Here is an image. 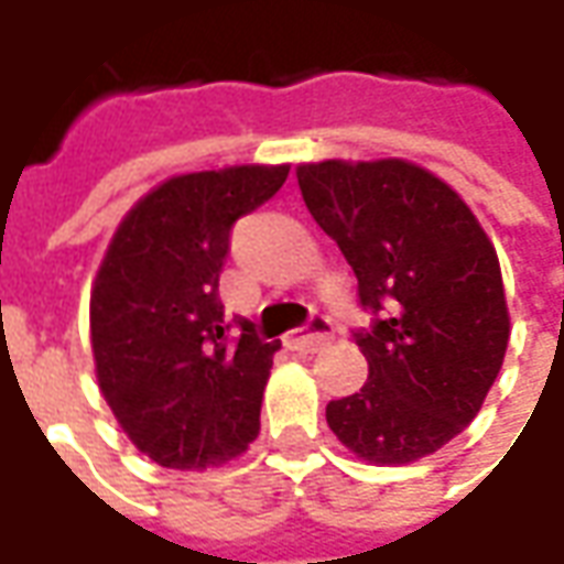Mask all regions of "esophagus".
<instances>
[{
    "mask_svg": "<svg viewBox=\"0 0 564 564\" xmlns=\"http://www.w3.org/2000/svg\"><path fill=\"white\" fill-rule=\"evenodd\" d=\"M332 341V326L326 317L311 319V329H295L286 335V347L299 354H317L319 347Z\"/></svg>",
    "mask_w": 564,
    "mask_h": 564,
    "instance_id": "obj_1",
    "label": "esophagus"
}]
</instances>
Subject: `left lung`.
<instances>
[{"mask_svg": "<svg viewBox=\"0 0 564 564\" xmlns=\"http://www.w3.org/2000/svg\"><path fill=\"white\" fill-rule=\"evenodd\" d=\"M295 177L371 314L354 332L366 387L326 404V423L359 459H423L471 423L505 362L496 247L459 193L414 162L326 160Z\"/></svg>", "mask_w": 564, "mask_h": 564, "instance_id": "left-lung-1", "label": "left lung"}]
</instances>
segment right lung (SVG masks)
Wrapping results in <instances>:
<instances>
[{"label": "right lung", "instance_id": "add662e5", "mask_svg": "<svg viewBox=\"0 0 564 564\" xmlns=\"http://www.w3.org/2000/svg\"><path fill=\"white\" fill-rule=\"evenodd\" d=\"M286 174L290 165L177 174L129 210L105 253L90 299L96 378L129 441L162 468H214L259 435L281 341L223 317L220 271L235 220Z\"/></svg>", "mask_w": 564, "mask_h": 564}]
</instances>
